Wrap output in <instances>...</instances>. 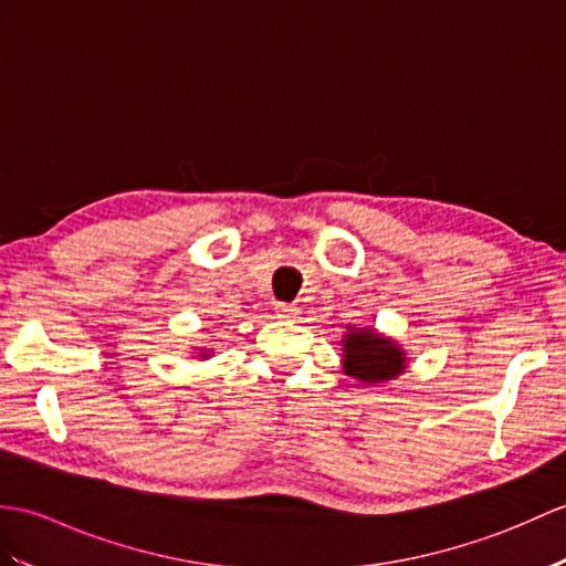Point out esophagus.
<instances>
[{"label":"esophagus","instance_id":"1","mask_svg":"<svg viewBox=\"0 0 566 566\" xmlns=\"http://www.w3.org/2000/svg\"><path fill=\"white\" fill-rule=\"evenodd\" d=\"M274 308H277L282 318H298V308L294 304H277Z\"/></svg>","mask_w":566,"mask_h":566}]
</instances>
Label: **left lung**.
Returning <instances> with one entry per match:
<instances>
[{
    "label": "left lung",
    "instance_id": "left-lung-1",
    "mask_svg": "<svg viewBox=\"0 0 566 566\" xmlns=\"http://www.w3.org/2000/svg\"><path fill=\"white\" fill-rule=\"evenodd\" d=\"M402 349L392 345V339L378 337L374 331H352L345 339V374L364 380V384H380L396 378L405 369Z\"/></svg>",
    "mask_w": 566,
    "mask_h": 566
}]
</instances>
